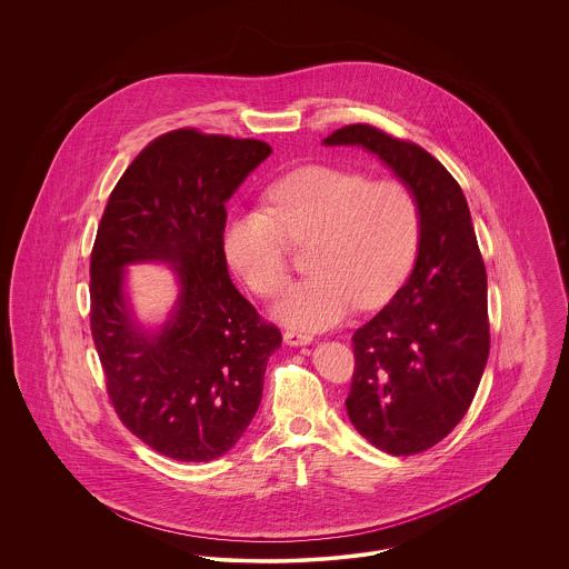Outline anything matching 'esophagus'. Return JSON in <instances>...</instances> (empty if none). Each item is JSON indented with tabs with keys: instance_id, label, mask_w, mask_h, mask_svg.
Returning a JSON list of instances; mask_svg holds the SVG:
<instances>
[{
	"instance_id": "34e87169",
	"label": "esophagus",
	"mask_w": 569,
	"mask_h": 569,
	"mask_svg": "<svg viewBox=\"0 0 569 569\" xmlns=\"http://www.w3.org/2000/svg\"><path fill=\"white\" fill-rule=\"evenodd\" d=\"M283 341H286L288 346H309V343L313 341V337H311L309 332H302V330H295V328H290V330H286V332H283Z\"/></svg>"
}]
</instances>
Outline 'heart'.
<instances>
[{"mask_svg":"<svg viewBox=\"0 0 569 569\" xmlns=\"http://www.w3.org/2000/svg\"><path fill=\"white\" fill-rule=\"evenodd\" d=\"M267 209H232L221 244L230 267L260 297H274L290 277V243H311L307 279L274 305L286 325L320 330L353 305L378 307L413 267L420 209L399 179H373L337 166H302L277 179Z\"/></svg>","mask_w":569,"mask_h":569,"instance_id":"heart-1","label":"heart"}]
</instances>
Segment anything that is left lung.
I'll return each instance as SVG.
<instances>
[{
	"label": "left lung",
	"instance_id": "obj_1",
	"mask_svg": "<svg viewBox=\"0 0 569 569\" xmlns=\"http://www.w3.org/2000/svg\"><path fill=\"white\" fill-rule=\"evenodd\" d=\"M326 147L376 153L413 191L420 244L406 286L353 332L348 416L392 457L433 448L471 406L487 367V269L455 177L422 147L373 126H346Z\"/></svg>",
	"mask_w": 569,
	"mask_h": 569
}]
</instances>
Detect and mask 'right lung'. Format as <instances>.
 Listing matches in <instances>:
<instances>
[{
  "instance_id": "1",
  "label": "right lung",
  "mask_w": 569,
  "mask_h": 569,
  "mask_svg": "<svg viewBox=\"0 0 569 569\" xmlns=\"http://www.w3.org/2000/svg\"><path fill=\"white\" fill-rule=\"evenodd\" d=\"M262 140L174 130L156 138L110 193L91 251V335L121 422L163 457L226 455L253 420L281 332L234 288L226 202L271 156ZM162 261L180 295L158 329L134 318L132 263Z\"/></svg>"
}]
</instances>
